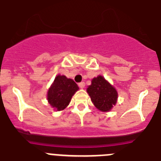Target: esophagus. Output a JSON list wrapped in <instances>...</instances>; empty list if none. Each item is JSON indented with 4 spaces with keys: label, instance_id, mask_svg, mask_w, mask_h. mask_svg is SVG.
<instances>
[{
    "label": "esophagus",
    "instance_id": "esophagus-1",
    "mask_svg": "<svg viewBox=\"0 0 161 161\" xmlns=\"http://www.w3.org/2000/svg\"><path fill=\"white\" fill-rule=\"evenodd\" d=\"M78 85H79V87L80 88V89H83V88L85 87V82H80V83L78 84Z\"/></svg>",
    "mask_w": 161,
    "mask_h": 161
}]
</instances>
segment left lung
Here are the masks:
<instances>
[{"instance_id": "left-lung-1", "label": "left lung", "mask_w": 161, "mask_h": 161, "mask_svg": "<svg viewBox=\"0 0 161 161\" xmlns=\"http://www.w3.org/2000/svg\"><path fill=\"white\" fill-rule=\"evenodd\" d=\"M87 93L96 108L103 112L109 111L118 100L116 89L102 76L92 80V83L87 89Z\"/></svg>"}]
</instances>
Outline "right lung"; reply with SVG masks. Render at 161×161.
<instances>
[{"label":"right lung","instance_id":"obj_1","mask_svg":"<svg viewBox=\"0 0 161 161\" xmlns=\"http://www.w3.org/2000/svg\"><path fill=\"white\" fill-rule=\"evenodd\" d=\"M78 89L79 87L73 80L68 79L65 76L58 75L48 89V102L58 111L63 110L68 106L72 97Z\"/></svg>","mask_w":161,"mask_h":161}]
</instances>
